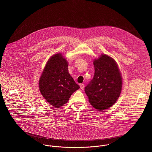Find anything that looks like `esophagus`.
<instances>
[{
  "instance_id": "34e87169",
  "label": "esophagus",
  "mask_w": 152,
  "mask_h": 152,
  "mask_svg": "<svg viewBox=\"0 0 152 152\" xmlns=\"http://www.w3.org/2000/svg\"><path fill=\"white\" fill-rule=\"evenodd\" d=\"M79 86H80V87L81 89H83L84 88V84H80Z\"/></svg>"
}]
</instances>
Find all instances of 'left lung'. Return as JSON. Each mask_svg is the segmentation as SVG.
<instances>
[{
  "label": "left lung",
  "mask_w": 152,
  "mask_h": 152,
  "mask_svg": "<svg viewBox=\"0 0 152 152\" xmlns=\"http://www.w3.org/2000/svg\"><path fill=\"white\" fill-rule=\"evenodd\" d=\"M93 79L84 88L89 102L98 110L109 108L117 101L121 91L122 79L116 61L102 54L94 61Z\"/></svg>",
  "instance_id": "obj_1"
}]
</instances>
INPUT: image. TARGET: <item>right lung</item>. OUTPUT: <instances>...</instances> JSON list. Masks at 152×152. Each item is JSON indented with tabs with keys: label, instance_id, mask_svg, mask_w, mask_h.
I'll list each match as a JSON object with an SVG mask.
<instances>
[{
	"label": "right lung",
	"instance_id": "right-lung-1",
	"mask_svg": "<svg viewBox=\"0 0 152 152\" xmlns=\"http://www.w3.org/2000/svg\"><path fill=\"white\" fill-rule=\"evenodd\" d=\"M68 66L66 59L60 54H56L48 61L39 80L41 94L54 107L65 104L80 88L69 73Z\"/></svg>",
	"mask_w": 152,
	"mask_h": 152
}]
</instances>
